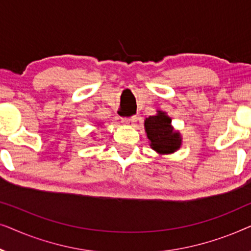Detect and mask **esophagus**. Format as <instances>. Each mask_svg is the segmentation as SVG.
I'll return each mask as SVG.
<instances>
[{
	"instance_id": "obj_1",
	"label": "esophagus",
	"mask_w": 251,
	"mask_h": 251,
	"mask_svg": "<svg viewBox=\"0 0 251 251\" xmlns=\"http://www.w3.org/2000/svg\"><path fill=\"white\" fill-rule=\"evenodd\" d=\"M137 121V116L136 115H132V116H128V118H123L122 119V122L125 123V125H133Z\"/></svg>"
}]
</instances>
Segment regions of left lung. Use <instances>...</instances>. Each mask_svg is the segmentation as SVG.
<instances>
[{"label":"left lung","mask_w":251,"mask_h":251,"mask_svg":"<svg viewBox=\"0 0 251 251\" xmlns=\"http://www.w3.org/2000/svg\"><path fill=\"white\" fill-rule=\"evenodd\" d=\"M171 119L159 112L155 116H150L145 120V130L151 140V146L161 154L174 153L179 149L180 137L178 132H174L170 126Z\"/></svg>","instance_id":"left-lung-1"}]
</instances>
